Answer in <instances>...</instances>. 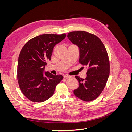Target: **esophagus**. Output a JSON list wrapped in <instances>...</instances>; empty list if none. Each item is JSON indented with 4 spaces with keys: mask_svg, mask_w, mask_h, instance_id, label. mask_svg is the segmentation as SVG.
I'll return each mask as SVG.
<instances>
[{
    "mask_svg": "<svg viewBox=\"0 0 132 132\" xmlns=\"http://www.w3.org/2000/svg\"><path fill=\"white\" fill-rule=\"evenodd\" d=\"M72 77V76L71 75H65L64 77V78H65V79H68V78H70Z\"/></svg>",
    "mask_w": 132,
    "mask_h": 132,
    "instance_id": "esophagus-1",
    "label": "esophagus"
}]
</instances>
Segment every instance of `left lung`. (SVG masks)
Returning <instances> with one entry per match:
<instances>
[{
	"mask_svg": "<svg viewBox=\"0 0 132 132\" xmlns=\"http://www.w3.org/2000/svg\"><path fill=\"white\" fill-rule=\"evenodd\" d=\"M68 38L79 48V63L87 68L85 79L75 76L79 86L74 90L77 97L85 101L97 98L106 85L110 74V61L106 48L96 36L84 31L68 34Z\"/></svg>",
	"mask_w": 132,
	"mask_h": 132,
	"instance_id": "8db88e82",
	"label": "left lung"
}]
</instances>
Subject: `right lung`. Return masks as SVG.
<instances>
[{
	"mask_svg": "<svg viewBox=\"0 0 132 132\" xmlns=\"http://www.w3.org/2000/svg\"><path fill=\"white\" fill-rule=\"evenodd\" d=\"M65 37V34L41 35L28 41L21 49L18 58V81L21 92L30 101L42 102L50 98L63 80L62 75L43 72L47 61L51 59L54 47Z\"/></svg>",
	"mask_w": 132,
	"mask_h": 132,
	"instance_id": "add662e5",
	"label": "right lung"
}]
</instances>
